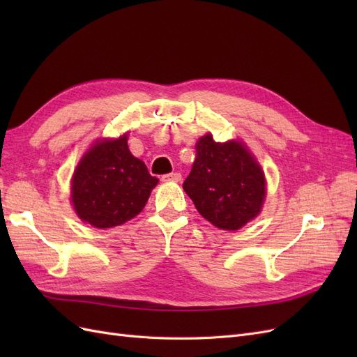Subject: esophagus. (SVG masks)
Returning <instances> with one entry per match:
<instances>
[{"label":"esophagus","mask_w":357,"mask_h":357,"mask_svg":"<svg viewBox=\"0 0 357 357\" xmlns=\"http://www.w3.org/2000/svg\"><path fill=\"white\" fill-rule=\"evenodd\" d=\"M181 174L180 172H169V174L162 176V181H180Z\"/></svg>","instance_id":"obj_1"}]
</instances>
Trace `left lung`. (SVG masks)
Here are the masks:
<instances>
[{"label":"left lung","mask_w":357,"mask_h":357,"mask_svg":"<svg viewBox=\"0 0 357 357\" xmlns=\"http://www.w3.org/2000/svg\"><path fill=\"white\" fill-rule=\"evenodd\" d=\"M183 189L204 219L236 231L259 214L265 199L261 167L240 142L215 143L210 134L197 143V159Z\"/></svg>","instance_id":"obj_1"}]
</instances>
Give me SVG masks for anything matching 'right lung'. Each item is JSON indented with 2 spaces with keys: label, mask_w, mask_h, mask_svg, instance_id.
Instances as JSON below:
<instances>
[{
  "label": "right lung",
  "mask_w": 357,
  "mask_h": 357,
  "mask_svg": "<svg viewBox=\"0 0 357 357\" xmlns=\"http://www.w3.org/2000/svg\"><path fill=\"white\" fill-rule=\"evenodd\" d=\"M126 142V135L98 142L74 171V210L95 228H113L135 218L158 183Z\"/></svg>",
  "instance_id": "right-lung-1"
}]
</instances>
